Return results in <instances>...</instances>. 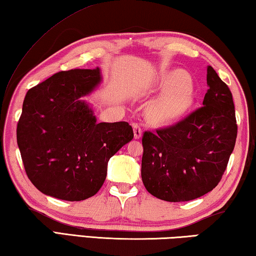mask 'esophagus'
Here are the masks:
<instances>
[{
  "instance_id": "34e87169",
  "label": "esophagus",
  "mask_w": 256,
  "mask_h": 256,
  "mask_svg": "<svg viewBox=\"0 0 256 256\" xmlns=\"http://www.w3.org/2000/svg\"><path fill=\"white\" fill-rule=\"evenodd\" d=\"M132 126H133V131H134V138H140L141 136H142V128L140 126V124H138V123H133Z\"/></svg>"
}]
</instances>
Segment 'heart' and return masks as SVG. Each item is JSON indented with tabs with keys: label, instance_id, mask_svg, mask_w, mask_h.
Listing matches in <instances>:
<instances>
[{
	"label": "heart",
	"instance_id": "obj_1",
	"mask_svg": "<svg viewBox=\"0 0 256 256\" xmlns=\"http://www.w3.org/2000/svg\"><path fill=\"white\" fill-rule=\"evenodd\" d=\"M160 90L164 92L149 107V118L158 124H168L178 120L188 112L194 102L192 79L184 71L166 73L160 80Z\"/></svg>",
	"mask_w": 256,
	"mask_h": 256
}]
</instances>
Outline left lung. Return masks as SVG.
Returning a JSON list of instances; mask_svg holds the SVG:
<instances>
[{
    "label": "left lung",
    "mask_w": 256,
    "mask_h": 256,
    "mask_svg": "<svg viewBox=\"0 0 256 256\" xmlns=\"http://www.w3.org/2000/svg\"><path fill=\"white\" fill-rule=\"evenodd\" d=\"M206 84L202 107L170 126L144 132L142 182L160 200L183 202L204 196L227 168L237 138L232 94L210 66Z\"/></svg>",
    "instance_id": "obj_1"
}]
</instances>
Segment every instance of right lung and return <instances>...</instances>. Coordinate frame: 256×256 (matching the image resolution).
I'll return each mask as SVG.
<instances>
[{"label":"right lung","instance_id":"obj_1","mask_svg":"<svg viewBox=\"0 0 256 256\" xmlns=\"http://www.w3.org/2000/svg\"><path fill=\"white\" fill-rule=\"evenodd\" d=\"M99 68L55 73L26 94L16 142L30 182L46 196L86 200L106 180L107 162L134 134L128 122L97 123L88 94Z\"/></svg>","mask_w":256,"mask_h":256}]
</instances>
